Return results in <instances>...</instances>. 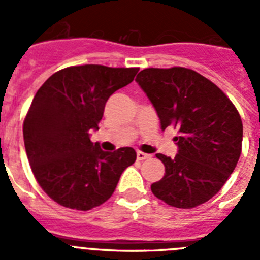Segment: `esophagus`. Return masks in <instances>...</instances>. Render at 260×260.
I'll return each instance as SVG.
<instances>
[{
  "mask_svg": "<svg viewBox=\"0 0 260 260\" xmlns=\"http://www.w3.org/2000/svg\"><path fill=\"white\" fill-rule=\"evenodd\" d=\"M151 155H148V153H144L142 152V151H138L137 152V158L139 160V161H143V160H146V158H150Z\"/></svg>",
  "mask_w": 260,
  "mask_h": 260,
  "instance_id": "34e87169",
  "label": "esophagus"
}]
</instances>
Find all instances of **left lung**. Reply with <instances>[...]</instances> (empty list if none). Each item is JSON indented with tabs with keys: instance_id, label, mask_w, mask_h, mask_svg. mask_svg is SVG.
I'll list each match as a JSON object with an SVG mask.
<instances>
[{
	"instance_id": "left-lung-1",
	"label": "left lung",
	"mask_w": 260,
	"mask_h": 260,
	"mask_svg": "<svg viewBox=\"0 0 260 260\" xmlns=\"http://www.w3.org/2000/svg\"><path fill=\"white\" fill-rule=\"evenodd\" d=\"M155 107L161 128L172 126L178 153H156L165 167L153 195L176 208H194L220 191L242 151V119L231 99L210 79L191 69L148 68L138 74Z\"/></svg>"
}]
</instances>
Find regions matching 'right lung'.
Instances as JSON below:
<instances>
[{
    "label": "right lung",
    "mask_w": 260,
    "mask_h": 260,
    "mask_svg": "<svg viewBox=\"0 0 260 260\" xmlns=\"http://www.w3.org/2000/svg\"><path fill=\"white\" fill-rule=\"evenodd\" d=\"M138 70L70 66L38 89L23 122L24 147L36 181L59 206L88 211L105 203L137 160L132 147L103 151L89 132L99 128L109 96L132 83Z\"/></svg>",
    "instance_id": "add662e5"
}]
</instances>
